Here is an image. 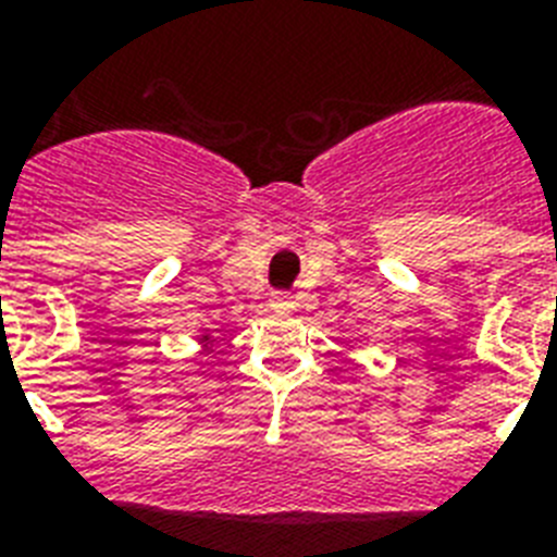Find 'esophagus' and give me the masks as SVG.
<instances>
[{
	"mask_svg": "<svg viewBox=\"0 0 557 557\" xmlns=\"http://www.w3.org/2000/svg\"><path fill=\"white\" fill-rule=\"evenodd\" d=\"M269 306L274 309V312H295L297 300L288 295V292H274V295H271V300H269Z\"/></svg>",
	"mask_w": 557,
	"mask_h": 557,
	"instance_id": "obj_1",
	"label": "esophagus"
}]
</instances>
